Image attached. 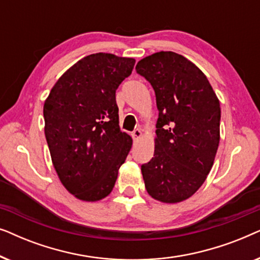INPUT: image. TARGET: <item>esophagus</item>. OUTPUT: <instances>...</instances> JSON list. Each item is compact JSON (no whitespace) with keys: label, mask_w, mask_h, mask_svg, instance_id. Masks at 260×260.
<instances>
[{"label":"esophagus","mask_w":260,"mask_h":260,"mask_svg":"<svg viewBox=\"0 0 260 260\" xmlns=\"http://www.w3.org/2000/svg\"><path fill=\"white\" fill-rule=\"evenodd\" d=\"M142 135H143V134H142V130H140V129H136V130H135L134 133H133V137H134V140H135V141L140 140V138L142 137Z\"/></svg>","instance_id":"34e87169"}]
</instances>
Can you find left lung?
<instances>
[{
	"label": "left lung",
	"mask_w": 260,
	"mask_h": 260,
	"mask_svg": "<svg viewBox=\"0 0 260 260\" xmlns=\"http://www.w3.org/2000/svg\"><path fill=\"white\" fill-rule=\"evenodd\" d=\"M156 95L154 157L142 165L145 189L163 204L197 193L211 172L220 141V103L199 67L174 52H157L136 65Z\"/></svg>",
	"instance_id": "left-lung-1"
}]
</instances>
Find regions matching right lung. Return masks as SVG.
<instances>
[{
  "label": "right lung",
  "instance_id": "obj_1",
  "mask_svg": "<svg viewBox=\"0 0 260 260\" xmlns=\"http://www.w3.org/2000/svg\"><path fill=\"white\" fill-rule=\"evenodd\" d=\"M135 61L110 53L85 56L59 78L45 101L53 167L66 190L81 201L111 193L133 145L119 129L116 90Z\"/></svg>",
  "mask_w": 260,
  "mask_h": 260
}]
</instances>
